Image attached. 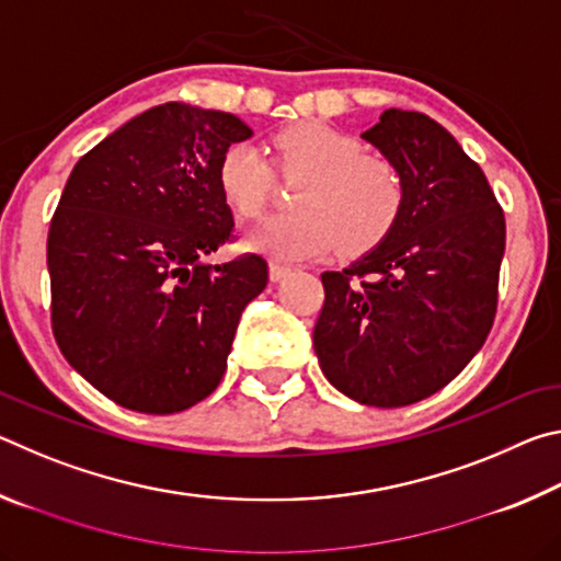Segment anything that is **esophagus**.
<instances>
[{"mask_svg": "<svg viewBox=\"0 0 561 561\" xmlns=\"http://www.w3.org/2000/svg\"><path fill=\"white\" fill-rule=\"evenodd\" d=\"M291 274V270L289 267H284V264H277V262H272L270 264V279L272 282H282V279H287Z\"/></svg>", "mask_w": 561, "mask_h": 561, "instance_id": "1", "label": "esophagus"}]
</instances>
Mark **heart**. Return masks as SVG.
<instances>
[{"mask_svg": "<svg viewBox=\"0 0 561 561\" xmlns=\"http://www.w3.org/2000/svg\"><path fill=\"white\" fill-rule=\"evenodd\" d=\"M279 173L304 178L289 215H277L244 234L250 250L274 260H309L336 247L360 254L393 230L403 210V183L393 165L371 158L358 138L324 123H299L274 138ZM217 180L227 205L257 217L274 185L267 156L252 144L222 153Z\"/></svg>", "mask_w": 561, "mask_h": 561, "instance_id": "obj_1", "label": "heart"}]
</instances>
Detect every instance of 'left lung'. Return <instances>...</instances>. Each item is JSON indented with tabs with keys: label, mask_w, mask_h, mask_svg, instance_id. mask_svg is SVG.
<instances>
[{
	"label": "left lung",
	"mask_w": 561,
	"mask_h": 561,
	"mask_svg": "<svg viewBox=\"0 0 561 561\" xmlns=\"http://www.w3.org/2000/svg\"><path fill=\"white\" fill-rule=\"evenodd\" d=\"M360 138L401 175L403 210L346 270L321 274L314 351L344 396L401 408L448 386L485 344L505 215L480 165L425 113L388 108Z\"/></svg>",
	"instance_id": "1"
}]
</instances>
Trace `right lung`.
Returning <instances> with one entry per match:
<instances>
[{
    "label": "right lung",
    "instance_id": "right-lung-1",
    "mask_svg": "<svg viewBox=\"0 0 561 561\" xmlns=\"http://www.w3.org/2000/svg\"><path fill=\"white\" fill-rule=\"evenodd\" d=\"M247 138L234 113L160 103L66 180L46 242L54 336L128 411L178 413L210 396L244 307L267 287L257 254L205 262L232 232L220 158Z\"/></svg>",
    "mask_w": 561,
    "mask_h": 561
}]
</instances>
